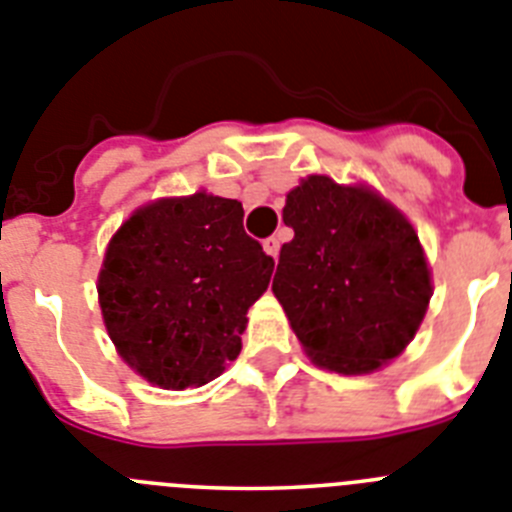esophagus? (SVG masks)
I'll return each instance as SVG.
<instances>
[{
  "label": "esophagus",
  "mask_w": 512,
  "mask_h": 512,
  "mask_svg": "<svg viewBox=\"0 0 512 512\" xmlns=\"http://www.w3.org/2000/svg\"><path fill=\"white\" fill-rule=\"evenodd\" d=\"M262 247H265V252H268L273 260H278V255H281V239L278 237H268L265 242H262Z\"/></svg>",
  "instance_id": "esophagus-1"
}]
</instances>
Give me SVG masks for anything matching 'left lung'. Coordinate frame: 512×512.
Returning <instances> with one entry per match:
<instances>
[{"label": "left lung", "instance_id": "left-lung-1", "mask_svg": "<svg viewBox=\"0 0 512 512\" xmlns=\"http://www.w3.org/2000/svg\"><path fill=\"white\" fill-rule=\"evenodd\" d=\"M293 239L281 247L273 293L311 361L368 373L397 358L430 301L415 229L366 188L311 175L286 198Z\"/></svg>", "mask_w": 512, "mask_h": 512}]
</instances>
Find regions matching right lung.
Wrapping results in <instances>:
<instances>
[{"label": "right lung", "mask_w": 512, "mask_h": 512, "mask_svg": "<svg viewBox=\"0 0 512 512\" xmlns=\"http://www.w3.org/2000/svg\"><path fill=\"white\" fill-rule=\"evenodd\" d=\"M242 216L239 201L195 193L139 208L110 239L97 281L102 319L151 384L201 386L242 350L247 309L275 268Z\"/></svg>", "instance_id": "right-lung-1"}]
</instances>
